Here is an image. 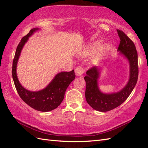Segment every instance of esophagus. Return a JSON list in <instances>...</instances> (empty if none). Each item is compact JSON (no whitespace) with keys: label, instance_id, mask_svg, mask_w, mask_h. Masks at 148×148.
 I'll use <instances>...</instances> for the list:
<instances>
[{"label":"esophagus","instance_id":"esophagus-1","mask_svg":"<svg viewBox=\"0 0 148 148\" xmlns=\"http://www.w3.org/2000/svg\"><path fill=\"white\" fill-rule=\"evenodd\" d=\"M84 72H85V71L81 66H78V67L75 69V73H76V76H82L84 74Z\"/></svg>","mask_w":148,"mask_h":148}]
</instances>
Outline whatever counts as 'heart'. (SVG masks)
<instances>
[{
    "instance_id": "obj_1",
    "label": "heart",
    "mask_w": 148,
    "mask_h": 148,
    "mask_svg": "<svg viewBox=\"0 0 148 148\" xmlns=\"http://www.w3.org/2000/svg\"><path fill=\"white\" fill-rule=\"evenodd\" d=\"M100 44L99 42H95L92 44V45H90L88 48L84 51L83 55L84 56H88L92 54V53L95 52L96 50L98 49V48L100 47Z\"/></svg>"
}]
</instances>
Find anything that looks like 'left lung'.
Wrapping results in <instances>:
<instances>
[{
	"mask_svg": "<svg viewBox=\"0 0 148 148\" xmlns=\"http://www.w3.org/2000/svg\"><path fill=\"white\" fill-rule=\"evenodd\" d=\"M117 32L120 39L118 49L130 62V79L127 86L120 92L112 94L102 93L97 84L99 69L96 66L90 68L86 72V76L84 77L86 81L85 97L88 103L96 111L106 112L120 106L129 97L137 82L139 67L136 46L124 32L119 29H117Z\"/></svg>",
	"mask_w": 148,
	"mask_h": 148,
	"instance_id": "left-lung-1",
	"label": "left lung"
}]
</instances>
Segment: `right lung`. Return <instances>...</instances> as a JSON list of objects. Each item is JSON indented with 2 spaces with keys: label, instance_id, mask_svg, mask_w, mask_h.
Here are the masks:
<instances>
[{
  "label": "right lung",
  "instance_id": "1",
  "mask_svg": "<svg viewBox=\"0 0 148 148\" xmlns=\"http://www.w3.org/2000/svg\"><path fill=\"white\" fill-rule=\"evenodd\" d=\"M38 29H32L21 39L18 44L12 62V76L17 92L20 98L31 108L42 112H48L58 108L64 100L65 92L69 84L75 79L74 70L62 72L58 74L46 88L39 92H30L23 88L16 76V65L21 49L27 41L29 37Z\"/></svg>",
  "mask_w": 148,
  "mask_h": 148
}]
</instances>
